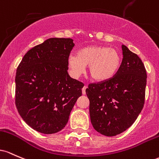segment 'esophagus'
Instances as JSON below:
<instances>
[{
    "label": "esophagus",
    "mask_w": 159,
    "mask_h": 159,
    "mask_svg": "<svg viewBox=\"0 0 159 159\" xmlns=\"http://www.w3.org/2000/svg\"><path fill=\"white\" fill-rule=\"evenodd\" d=\"M86 89H87L86 85L83 86V88L82 89V91H83V94H85V90H86Z\"/></svg>",
    "instance_id": "esophagus-1"
}]
</instances>
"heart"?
<instances>
[{"label": "heart", "mask_w": 159, "mask_h": 159, "mask_svg": "<svg viewBox=\"0 0 159 159\" xmlns=\"http://www.w3.org/2000/svg\"><path fill=\"white\" fill-rule=\"evenodd\" d=\"M121 56L113 48L90 46L82 48L76 55L67 58V67L73 77L79 78L85 73L86 66L91 77L96 81L113 78L121 65Z\"/></svg>", "instance_id": "1"}]
</instances>
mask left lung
Here are the masks:
<instances>
[{"label":"left lung","mask_w":159,"mask_h":159,"mask_svg":"<svg viewBox=\"0 0 159 159\" xmlns=\"http://www.w3.org/2000/svg\"><path fill=\"white\" fill-rule=\"evenodd\" d=\"M122 65L115 76L86 89L91 122L101 134L113 137L127 130L141 112L147 71L137 55L122 45Z\"/></svg>","instance_id":"8db88e82"}]
</instances>
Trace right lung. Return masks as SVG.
I'll use <instances>...</instances> for the list:
<instances>
[{"instance_id":"right-lung-1","label":"right lung","mask_w":159,"mask_h":159,"mask_svg":"<svg viewBox=\"0 0 159 159\" xmlns=\"http://www.w3.org/2000/svg\"><path fill=\"white\" fill-rule=\"evenodd\" d=\"M70 38H49L28 51L16 75V105L23 120L38 132L61 131L82 95L83 83L69 76Z\"/></svg>"}]
</instances>
